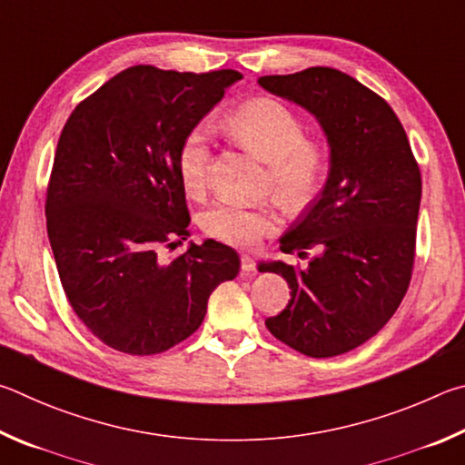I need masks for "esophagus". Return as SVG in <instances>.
Here are the masks:
<instances>
[{
    "label": "esophagus",
    "instance_id": "esophagus-1",
    "mask_svg": "<svg viewBox=\"0 0 465 465\" xmlns=\"http://www.w3.org/2000/svg\"><path fill=\"white\" fill-rule=\"evenodd\" d=\"M241 270L245 272V273H253V272L257 270L255 259L251 257L249 253H242V255H241Z\"/></svg>",
    "mask_w": 465,
    "mask_h": 465
}]
</instances>
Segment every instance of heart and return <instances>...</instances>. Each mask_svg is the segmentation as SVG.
I'll return each instance as SVG.
<instances>
[{
	"instance_id": "b5f03b06",
	"label": "heart",
	"mask_w": 465,
	"mask_h": 465,
	"mask_svg": "<svg viewBox=\"0 0 465 465\" xmlns=\"http://www.w3.org/2000/svg\"><path fill=\"white\" fill-rule=\"evenodd\" d=\"M223 130L242 149L267 163L265 190L283 206L300 210L311 203L327 183L331 153L319 138L306 136L302 118L283 102L259 97L223 120ZM210 165L208 141L200 128L185 133L177 146V177L183 192L198 198L206 190ZM280 224L278 210L270 203L255 208L216 203L202 214V228L210 239L234 247H251Z\"/></svg>"
}]
</instances>
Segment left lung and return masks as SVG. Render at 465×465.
Listing matches in <instances>:
<instances>
[{"label": "left lung", "instance_id": "obj_1", "mask_svg": "<svg viewBox=\"0 0 465 465\" xmlns=\"http://www.w3.org/2000/svg\"><path fill=\"white\" fill-rule=\"evenodd\" d=\"M259 84L311 110L331 144L327 185L280 241L308 263L259 265L292 290L265 327L308 357H335L376 335L409 290L420 169L394 110L347 73L311 67Z\"/></svg>", "mask_w": 465, "mask_h": 465}]
</instances>
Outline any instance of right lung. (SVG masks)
<instances>
[{
  "label": "right lung",
  "instance_id": "right-lung-1",
  "mask_svg": "<svg viewBox=\"0 0 465 465\" xmlns=\"http://www.w3.org/2000/svg\"><path fill=\"white\" fill-rule=\"evenodd\" d=\"M242 79L239 71H163L134 64L71 112L46 185V231L73 312L104 345L157 355L206 316L237 251L216 241L165 257L190 237L177 177L185 133Z\"/></svg>",
  "mask_w": 465,
  "mask_h": 465
}]
</instances>
